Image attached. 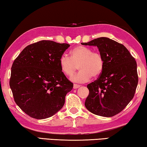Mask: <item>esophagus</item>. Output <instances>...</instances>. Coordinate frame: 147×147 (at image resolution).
I'll list each match as a JSON object with an SVG mask.
<instances>
[{
    "label": "esophagus",
    "mask_w": 147,
    "mask_h": 147,
    "mask_svg": "<svg viewBox=\"0 0 147 147\" xmlns=\"http://www.w3.org/2000/svg\"><path fill=\"white\" fill-rule=\"evenodd\" d=\"M79 87H80V85H78V84H74V89L78 88Z\"/></svg>",
    "instance_id": "obj_1"
}]
</instances>
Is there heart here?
<instances>
[{
  "mask_svg": "<svg viewBox=\"0 0 147 147\" xmlns=\"http://www.w3.org/2000/svg\"><path fill=\"white\" fill-rule=\"evenodd\" d=\"M71 58L62 55L60 58L59 64L65 75L71 76L76 71L79 65V73L70 78L74 82H86L93 77H97L102 73L104 61L102 55L92 52L90 47L79 45L71 51Z\"/></svg>",
  "mask_w": 147,
  "mask_h": 147,
  "instance_id": "heart-1",
  "label": "heart"
}]
</instances>
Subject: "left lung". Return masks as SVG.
I'll list each match as a JSON object with an SVG mask.
<instances>
[{"label": "left lung", "mask_w": 147, "mask_h": 147, "mask_svg": "<svg viewBox=\"0 0 147 147\" xmlns=\"http://www.w3.org/2000/svg\"><path fill=\"white\" fill-rule=\"evenodd\" d=\"M84 45L96 46L104 61L99 78L88 84L86 109L99 116L119 113L133 99L138 83L137 63L126 47L109 38L101 37Z\"/></svg>", "instance_id": "left-lung-1"}]
</instances>
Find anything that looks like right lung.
Listing matches in <instances>:
<instances>
[{"mask_svg": "<svg viewBox=\"0 0 147 147\" xmlns=\"http://www.w3.org/2000/svg\"><path fill=\"white\" fill-rule=\"evenodd\" d=\"M68 44L42 40L26 46L11 66L9 86L16 104L36 119L51 117L61 110L73 88L59 64Z\"/></svg>", "mask_w": 147, "mask_h": 147, "instance_id": "add662e5", "label": "right lung"}]
</instances>
